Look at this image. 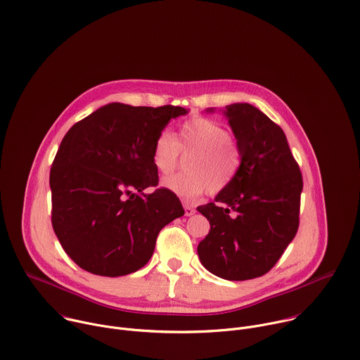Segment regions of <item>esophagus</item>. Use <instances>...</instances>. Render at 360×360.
<instances>
[{"label": "esophagus", "mask_w": 360, "mask_h": 360, "mask_svg": "<svg viewBox=\"0 0 360 360\" xmlns=\"http://www.w3.org/2000/svg\"><path fill=\"white\" fill-rule=\"evenodd\" d=\"M185 215L186 217H192L195 212H196V210L195 208H192V207H189V205H185Z\"/></svg>", "instance_id": "esophagus-1"}]
</instances>
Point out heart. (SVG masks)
<instances>
[{
    "label": "heart",
    "instance_id": "1",
    "mask_svg": "<svg viewBox=\"0 0 360 360\" xmlns=\"http://www.w3.org/2000/svg\"><path fill=\"white\" fill-rule=\"evenodd\" d=\"M182 153L191 155L186 172L167 178L164 186L186 200L207 189L210 193L226 189L242 162L240 148L229 129L203 117L181 124L176 138L169 131L160 132L152 146V164L161 175H169L181 165Z\"/></svg>",
    "mask_w": 360,
    "mask_h": 360
}]
</instances>
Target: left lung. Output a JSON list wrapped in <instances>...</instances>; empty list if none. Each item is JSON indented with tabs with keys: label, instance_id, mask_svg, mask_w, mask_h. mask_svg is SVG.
Masks as SVG:
<instances>
[{
	"label": "left lung",
	"instance_id": "8db88e82",
	"mask_svg": "<svg viewBox=\"0 0 360 360\" xmlns=\"http://www.w3.org/2000/svg\"><path fill=\"white\" fill-rule=\"evenodd\" d=\"M242 153L232 184L198 211L211 231L198 245L202 265L226 281L268 274L299 228L302 172L282 128L250 104L225 111Z\"/></svg>",
	"mask_w": 360,
	"mask_h": 360
}]
</instances>
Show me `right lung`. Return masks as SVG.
I'll return each mask as SVG.
<instances>
[{"mask_svg": "<svg viewBox=\"0 0 360 360\" xmlns=\"http://www.w3.org/2000/svg\"><path fill=\"white\" fill-rule=\"evenodd\" d=\"M185 114L114 102L65 134L49 172L51 224L81 269L110 278L141 269L161 229L185 214L152 164L155 138Z\"/></svg>", "mask_w": 360, "mask_h": 360, "instance_id": "add662e5", "label": "right lung"}]
</instances>
